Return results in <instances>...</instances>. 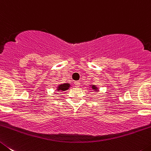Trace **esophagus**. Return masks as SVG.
I'll return each mask as SVG.
<instances>
[{"instance_id":"obj_1","label":"esophagus","mask_w":151,"mask_h":151,"mask_svg":"<svg viewBox=\"0 0 151 151\" xmlns=\"http://www.w3.org/2000/svg\"><path fill=\"white\" fill-rule=\"evenodd\" d=\"M80 85H81V83H80V82H78V81H76V82H74V86H75L76 87H79V86H80Z\"/></svg>"}]
</instances>
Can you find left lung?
I'll use <instances>...</instances> for the list:
<instances>
[{"mask_svg":"<svg viewBox=\"0 0 151 151\" xmlns=\"http://www.w3.org/2000/svg\"><path fill=\"white\" fill-rule=\"evenodd\" d=\"M92 86V90L96 91V92H98V88H97V86H95V85H92V86Z\"/></svg>","mask_w":151,"mask_h":151,"instance_id":"left-lung-1","label":"left lung"}]
</instances>
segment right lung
Wrapping results in <instances>:
<instances>
[{"instance_id":"1","label":"right lung","mask_w":151,"mask_h":151,"mask_svg":"<svg viewBox=\"0 0 151 151\" xmlns=\"http://www.w3.org/2000/svg\"><path fill=\"white\" fill-rule=\"evenodd\" d=\"M69 87H70V84L69 83L60 84V85L58 86V87H57V91H58V92H60V91H65L67 90V89H68Z\"/></svg>"}]
</instances>
